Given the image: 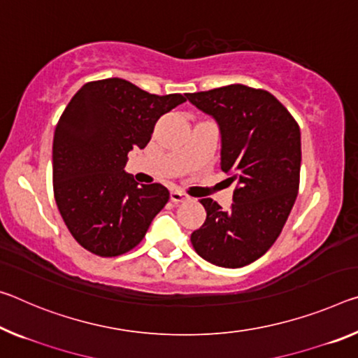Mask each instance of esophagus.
Wrapping results in <instances>:
<instances>
[{"mask_svg": "<svg viewBox=\"0 0 358 358\" xmlns=\"http://www.w3.org/2000/svg\"><path fill=\"white\" fill-rule=\"evenodd\" d=\"M170 201L175 202V203H178V202H186V201H189V196H188V194H185V192L178 191V189H175V191L170 192Z\"/></svg>", "mask_w": 358, "mask_h": 358, "instance_id": "esophagus-1", "label": "esophagus"}]
</instances>
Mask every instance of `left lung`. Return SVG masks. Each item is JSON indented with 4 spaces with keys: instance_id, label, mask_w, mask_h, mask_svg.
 <instances>
[{
    "instance_id": "left-lung-1",
    "label": "left lung",
    "mask_w": 358,
    "mask_h": 358,
    "mask_svg": "<svg viewBox=\"0 0 358 358\" xmlns=\"http://www.w3.org/2000/svg\"><path fill=\"white\" fill-rule=\"evenodd\" d=\"M221 130V170L237 181L232 207L201 199L207 218L191 234L196 253L221 268H242L269 250L299 189L301 132L268 90L243 84L186 94Z\"/></svg>"
}]
</instances>
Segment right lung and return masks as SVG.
<instances>
[{
    "mask_svg": "<svg viewBox=\"0 0 358 358\" xmlns=\"http://www.w3.org/2000/svg\"><path fill=\"white\" fill-rule=\"evenodd\" d=\"M183 101L186 95L150 94L108 78L84 84L66 105L54 134V197L87 252L103 258L130 252L166 207V186H140L124 166L129 151L148 145L157 119Z\"/></svg>",
    "mask_w": 358,
    "mask_h": 358,
    "instance_id": "obj_1",
    "label": "right lung"
}]
</instances>
